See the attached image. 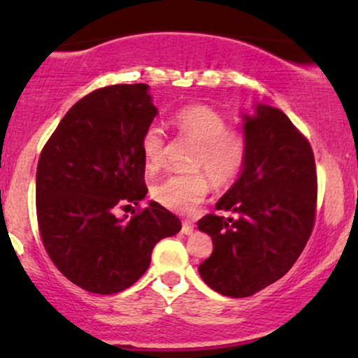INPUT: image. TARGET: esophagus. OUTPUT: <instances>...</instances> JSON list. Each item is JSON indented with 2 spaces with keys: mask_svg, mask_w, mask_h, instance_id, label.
<instances>
[{
  "mask_svg": "<svg viewBox=\"0 0 358 358\" xmlns=\"http://www.w3.org/2000/svg\"><path fill=\"white\" fill-rule=\"evenodd\" d=\"M182 234H185V236H192V234H193V225H192V222L183 220V224H182Z\"/></svg>",
  "mask_w": 358,
  "mask_h": 358,
  "instance_id": "1",
  "label": "esophagus"
}]
</instances>
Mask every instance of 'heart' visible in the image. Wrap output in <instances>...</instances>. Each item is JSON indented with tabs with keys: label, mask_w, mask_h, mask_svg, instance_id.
Instances as JSON below:
<instances>
[{
	"label": "heart",
	"mask_w": 358,
	"mask_h": 358,
	"mask_svg": "<svg viewBox=\"0 0 358 358\" xmlns=\"http://www.w3.org/2000/svg\"><path fill=\"white\" fill-rule=\"evenodd\" d=\"M180 134L199 143L193 168L207 171L212 182H231L245 158V139L239 131L227 129V119L208 106H188L173 116ZM143 162L148 171H158L165 165L166 139L158 126H148L141 141ZM208 180L203 173L170 175L151 188V196L168 210L190 213L207 199Z\"/></svg>",
	"instance_id": "obj_1"
}]
</instances>
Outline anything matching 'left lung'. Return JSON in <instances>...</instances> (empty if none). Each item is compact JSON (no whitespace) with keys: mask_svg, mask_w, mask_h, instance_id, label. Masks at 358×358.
Masks as SVG:
<instances>
[{"mask_svg":"<svg viewBox=\"0 0 358 358\" xmlns=\"http://www.w3.org/2000/svg\"><path fill=\"white\" fill-rule=\"evenodd\" d=\"M245 158L236 183L199 231L212 237L199 266L205 285L231 298L252 296L293 268L315 224L316 168L310 143L282 110L268 104L242 114Z\"/></svg>","mask_w":358,"mask_h":358,"instance_id":"left-lung-1","label":"left lung"}]
</instances>
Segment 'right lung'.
Segmentation results:
<instances>
[{
    "label": "right lung",
    "mask_w": 358,
    "mask_h": 358,
    "mask_svg": "<svg viewBox=\"0 0 358 358\" xmlns=\"http://www.w3.org/2000/svg\"><path fill=\"white\" fill-rule=\"evenodd\" d=\"M156 114L150 85L97 89L72 106L40 155V236L57 269L89 293L133 286L155 245L182 229L153 200L127 221L116 217L148 193L139 141Z\"/></svg>",
    "instance_id": "obj_1"
}]
</instances>
